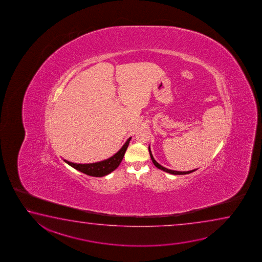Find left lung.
<instances>
[{
	"mask_svg": "<svg viewBox=\"0 0 262 262\" xmlns=\"http://www.w3.org/2000/svg\"><path fill=\"white\" fill-rule=\"evenodd\" d=\"M148 151H149V155H150L152 162L154 163V165H155L158 169H161V170H163L165 172L170 173V174H173V175H184V174H189V173L193 172L194 170H196V169H192V170H189V171H177V170H171V169H166L163 166L159 164V163L156 161L155 159L153 158V155H152V153H151L150 146L148 147Z\"/></svg>",
	"mask_w": 262,
	"mask_h": 262,
	"instance_id": "obj_1",
	"label": "left lung"
}]
</instances>
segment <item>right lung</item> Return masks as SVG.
Returning a JSON list of instances; mask_svg holds the SVG:
<instances>
[{
  "mask_svg": "<svg viewBox=\"0 0 262 262\" xmlns=\"http://www.w3.org/2000/svg\"><path fill=\"white\" fill-rule=\"evenodd\" d=\"M130 140H131V138L127 139V141L124 143V146H122V148L116 154L111 158L100 161V162L90 163V164H77V163L70 162L66 160H64V161L71 166L72 168L79 170L80 172L87 174L89 176L103 177L105 175H108L109 173H111L112 171H114L119 166L121 161L124 158V153L127 149Z\"/></svg>",
  "mask_w": 262,
  "mask_h": 262,
  "instance_id": "right-lung-1",
  "label": "right lung"
}]
</instances>
